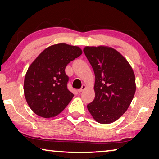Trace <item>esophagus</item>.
Here are the masks:
<instances>
[{"label": "esophagus", "mask_w": 159, "mask_h": 159, "mask_svg": "<svg viewBox=\"0 0 159 159\" xmlns=\"http://www.w3.org/2000/svg\"><path fill=\"white\" fill-rule=\"evenodd\" d=\"M85 88H86V86L85 85H83L81 88H80V89H79V90L78 91H79V93H81L83 90H84L85 89Z\"/></svg>", "instance_id": "esophagus-1"}]
</instances>
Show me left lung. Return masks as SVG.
<instances>
[{
	"mask_svg": "<svg viewBox=\"0 0 159 159\" xmlns=\"http://www.w3.org/2000/svg\"><path fill=\"white\" fill-rule=\"evenodd\" d=\"M95 76V97L88 104L94 119L102 124L118 120L127 111L136 90L133 70L125 57L112 48L83 49Z\"/></svg>",
	"mask_w": 159,
	"mask_h": 159,
	"instance_id": "8db88e82",
	"label": "left lung"
}]
</instances>
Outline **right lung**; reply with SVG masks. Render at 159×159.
<instances>
[{
    "label": "right lung",
    "instance_id": "obj_1",
    "mask_svg": "<svg viewBox=\"0 0 159 159\" xmlns=\"http://www.w3.org/2000/svg\"><path fill=\"white\" fill-rule=\"evenodd\" d=\"M81 54L79 47L59 43L47 48L32 62L25 76L24 92L35 114L54 117L68 105L74 94L67 88L65 68Z\"/></svg>",
    "mask_w": 159,
    "mask_h": 159
}]
</instances>
